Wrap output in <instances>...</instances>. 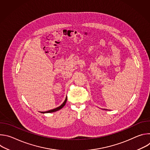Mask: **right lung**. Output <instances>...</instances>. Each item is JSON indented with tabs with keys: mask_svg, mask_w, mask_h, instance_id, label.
<instances>
[{
	"mask_svg": "<svg viewBox=\"0 0 150 150\" xmlns=\"http://www.w3.org/2000/svg\"><path fill=\"white\" fill-rule=\"evenodd\" d=\"M67 98H66L65 100L64 101V102H63L60 106L57 107V108H55V109H52V110H49V111H47V112H43V113H52V112H56V111H57V110L61 109L63 106H65V104H66V103H67Z\"/></svg>",
	"mask_w": 150,
	"mask_h": 150,
	"instance_id": "add662e5",
	"label": "right lung"
}]
</instances>
